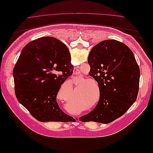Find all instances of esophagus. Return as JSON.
<instances>
[{
  "label": "esophagus",
  "instance_id": "esophagus-1",
  "mask_svg": "<svg viewBox=\"0 0 153 153\" xmlns=\"http://www.w3.org/2000/svg\"><path fill=\"white\" fill-rule=\"evenodd\" d=\"M73 73L74 75H78L80 73V71L77 68H74V69H73Z\"/></svg>",
  "mask_w": 153,
  "mask_h": 153
}]
</instances>
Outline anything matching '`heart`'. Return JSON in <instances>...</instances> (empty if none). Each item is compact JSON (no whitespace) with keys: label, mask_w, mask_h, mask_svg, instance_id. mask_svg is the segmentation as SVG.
Here are the masks:
<instances>
[{"label":"heart","mask_w":153,"mask_h":153,"mask_svg":"<svg viewBox=\"0 0 153 153\" xmlns=\"http://www.w3.org/2000/svg\"><path fill=\"white\" fill-rule=\"evenodd\" d=\"M90 81H92V82H95L94 80H92V79H87V80H85V82H90ZM89 85V86H87L88 89H87V91L86 92L87 94L85 96V100L87 101V103H89L90 105L92 102H93V98H93V91H92V89H91V88H92V87H93V86L91 84H89V85Z\"/></svg>","instance_id":"obj_1"}]
</instances>
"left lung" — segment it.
Here are the masks:
<instances>
[{"instance_id":"left-lung-1","label":"left lung","mask_w":153,"mask_h":153,"mask_svg":"<svg viewBox=\"0 0 153 153\" xmlns=\"http://www.w3.org/2000/svg\"><path fill=\"white\" fill-rule=\"evenodd\" d=\"M88 63L89 75L99 85L100 100L93 110L79 120L110 123L121 117L135 102L139 90V67L128 46L114 39L95 45Z\"/></svg>"}]
</instances>
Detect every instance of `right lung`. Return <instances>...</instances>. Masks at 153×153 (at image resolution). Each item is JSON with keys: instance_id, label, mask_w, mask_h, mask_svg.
<instances>
[{"instance_id": "right-lung-1", "label": "right lung", "mask_w": 153, "mask_h": 153, "mask_svg": "<svg viewBox=\"0 0 153 153\" xmlns=\"http://www.w3.org/2000/svg\"><path fill=\"white\" fill-rule=\"evenodd\" d=\"M70 53L61 41L46 36L24 47L13 69L18 101L41 122H68L71 117L59 108L57 95L70 76Z\"/></svg>"}]
</instances>
